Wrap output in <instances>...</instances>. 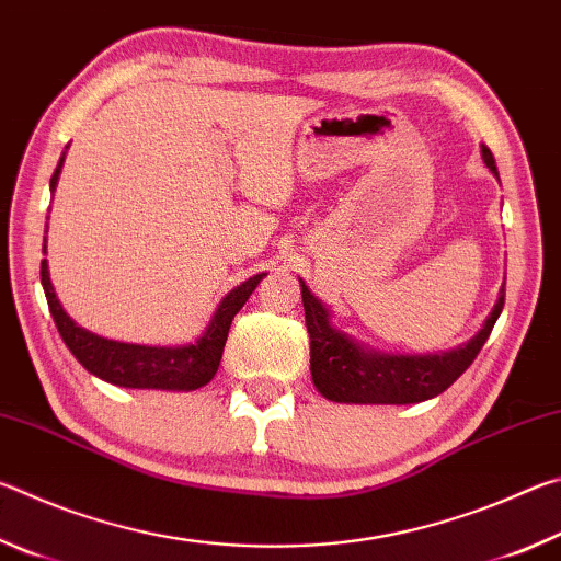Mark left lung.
<instances>
[{
    "label": "left lung",
    "instance_id": "obj_1",
    "mask_svg": "<svg viewBox=\"0 0 561 561\" xmlns=\"http://www.w3.org/2000/svg\"><path fill=\"white\" fill-rule=\"evenodd\" d=\"M482 160H485L490 173L500 180L495 158H492L488 146H482ZM299 284L304 317H307V331L311 339V381L321 396L336 403L405 405L435 398L468 371L474 356L485 346L502 307H505V287H502L488 321L468 344L445 351V354L391 356L360 346L344 331L331 327L329 309L309 291L307 284L301 279Z\"/></svg>",
    "mask_w": 561,
    "mask_h": 561
}]
</instances>
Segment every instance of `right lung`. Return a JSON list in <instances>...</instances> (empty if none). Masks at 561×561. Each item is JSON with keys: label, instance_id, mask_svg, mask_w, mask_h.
<instances>
[{"label": "right lung", "instance_id": "right-lung-1", "mask_svg": "<svg viewBox=\"0 0 561 561\" xmlns=\"http://www.w3.org/2000/svg\"><path fill=\"white\" fill-rule=\"evenodd\" d=\"M61 156L59 165H56L51 175V193L59 183V173L64 168ZM49 225H44V232ZM44 254H46V237H44ZM267 274H254L240 287H234L215 309L210 324L203 331V336L185 346H140V344H123V341H111L99 334H91L83 327L66 314L59 297L51 287L49 279V262L42 260V287L49 301V311L54 317V324L59 329L64 344L69 346L71 354L79 358V364L87 368L89 374L103 378L113 386L123 388H160V391H195L205 383L213 381L220 366L222 348L227 334H230V324L237 311L244 307L250 294L257 289V284Z\"/></svg>", "mask_w": 561, "mask_h": 561}]
</instances>
